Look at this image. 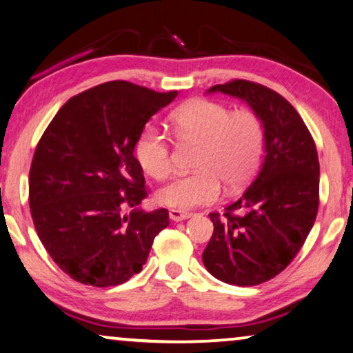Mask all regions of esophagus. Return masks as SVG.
Segmentation results:
<instances>
[{"instance_id": "esophagus-1", "label": "esophagus", "mask_w": 353, "mask_h": 353, "mask_svg": "<svg viewBox=\"0 0 353 353\" xmlns=\"http://www.w3.org/2000/svg\"><path fill=\"white\" fill-rule=\"evenodd\" d=\"M169 218L172 221H184L187 218H190V213H187V211H181V210H169Z\"/></svg>"}]
</instances>
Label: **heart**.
<instances>
[{
	"instance_id": "heart-1",
	"label": "heart",
	"mask_w": 353,
	"mask_h": 353,
	"mask_svg": "<svg viewBox=\"0 0 353 353\" xmlns=\"http://www.w3.org/2000/svg\"><path fill=\"white\" fill-rule=\"evenodd\" d=\"M179 142L200 143L194 172L176 177L157 194V201L181 211L214 203L224 182L228 189L247 184L260 166L265 148L261 119L250 110L231 111L210 100L185 103L171 114ZM135 154L145 172L163 181L172 171V145L168 135L147 125L135 142Z\"/></svg>"
}]
</instances>
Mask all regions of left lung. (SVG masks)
I'll return each instance as SVG.
<instances>
[{"mask_svg":"<svg viewBox=\"0 0 353 353\" xmlns=\"http://www.w3.org/2000/svg\"><path fill=\"white\" fill-rule=\"evenodd\" d=\"M208 92L245 100L265 128L260 172L223 214L210 213L214 231L203 252L216 279L256 285L284 271L312 231L319 205L316 145L295 108L261 83L236 79Z\"/></svg>","mask_w":353,"mask_h":353,"instance_id":"1","label":"left lung"}]
</instances>
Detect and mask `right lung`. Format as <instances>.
Returning a JSON list of instances; mask_svg holds the SVG:
<instances>
[{"instance_id": "1", "label": "right lung", "mask_w": 353, "mask_h": 353, "mask_svg": "<svg viewBox=\"0 0 353 353\" xmlns=\"http://www.w3.org/2000/svg\"><path fill=\"white\" fill-rule=\"evenodd\" d=\"M176 97L101 83L70 98L41 135L29 172L32 219L53 261L77 283L129 281L169 225L168 210L139 208L148 189L134 148L150 117Z\"/></svg>"}]
</instances>
